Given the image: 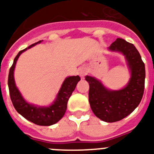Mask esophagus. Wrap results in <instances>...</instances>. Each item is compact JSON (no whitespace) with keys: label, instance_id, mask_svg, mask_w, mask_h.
<instances>
[{"label":"esophagus","instance_id":"34e87169","mask_svg":"<svg viewBox=\"0 0 154 154\" xmlns=\"http://www.w3.org/2000/svg\"><path fill=\"white\" fill-rule=\"evenodd\" d=\"M78 72H79V75L81 76L82 78H84L87 74V70L85 68H80V69H79Z\"/></svg>","mask_w":154,"mask_h":154}]
</instances>
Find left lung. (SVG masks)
Wrapping results in <instances>:
<instances>
[{"label":"left lung","instance_id":"left-lung-1","mask_svg":"<svg viewBox=\"0 0 154 154\" xmlns=\"http://www.w3.org/2000/svg\"><path fill=\"white\" fill-rule=\"evenodd\" d=\"M109 48L126 56L131 71L128 85L121 90L110 91L93 77L87 75L85 80L89 84V101L92 112L103 121L114 123L130 115L140 103L145 85V65L135 46L124 39L117 38Z\"/></svg>","mask_w":154,"mask_h":154}]
</instances>
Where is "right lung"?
Masks as SVG:
<instances>
[{
    "label": "right lung",
    "mask_w": 154,
    "mask_h": 154,
    "mask_svg": "<svg viewBox=\"0 0 154 154\" xmlns=\"http://www.w3.org/2000/svg\"><path fill=\"white\" fill-rule=\"evenodd\" d=\"M40 42H42V41H39L35 44L28 46L25 49L20 51L17 56L14 58L13 65L11 67L9 75H8V88H9L10 97L13 106L18 113L21 114L23 117L36 125L51 126L58 122L65 115V112L67 109L68 100L75 89L76 85L80 80V77L79 75L70 76L65 79L61 87L60 91L58 92L56 100L50 106L37 107L26 103L20 94L14 83V70L17 58L21 53Z\"/></svg>",
    "instance_id": "add662e5"
}]
</instances>
